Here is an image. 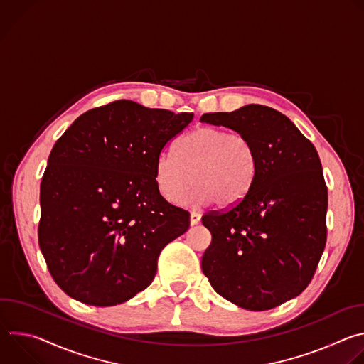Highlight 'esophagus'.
<instances>
[{
	"instance_id": "1",
	"label": "esophagus",
	"mask_w": 364,
	"mask_h": 364,
	"mask_svg": "<svg viewBox=\"0 0 364 364\" xmlns=\"http://www.w3.org/2000/svg\"><path fill=\"white\" fill-rule=\"evenodd\" d=\"M200 219H201V215H200L198 212L193 210V212L190 213V223H191V225H197V223L200 222Z\"/></svg>"
}]
</instances>
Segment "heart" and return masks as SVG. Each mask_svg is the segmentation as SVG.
<instances>
[{"instance_id": "obj_1", "label": "heart", "mask_w": 364, "mask_h": 364, "mask_svg": "<svg viewBox=\"0 0 364 364\" xmlns=\"http://www.w3.org/2000/svg\"><path fill=\"white\" fill-rule=\"evenodd\" d=\"M257 168V151L246 135L205 125L186 134L176 152L159 155L155 183L163 197L173 203L183 200L194 183L198 203L215 201L228 209L247 196Z\"/></svg>"}]
</instances>
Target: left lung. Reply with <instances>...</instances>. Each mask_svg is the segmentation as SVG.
<instances>
[{
	"mask_svg": "<svg viewBox=\"0 0 364 364\" xmlns=\"http://www.w3.org/2000/svg\"><path fill=\"white\" fill-rule=\"evenodd\" d=\"M200 121L246 135L259 159L247 196L201 218L212 233L203 274L219 295L242 308H275L308 287L326 247L328 193L318 152L269 107L204 114Z\"/></svg>",
	"mask_w": 364,
	"mask_h": 364,
	"instance_id": "1",
	"label": "left lung"
}]
</instances>
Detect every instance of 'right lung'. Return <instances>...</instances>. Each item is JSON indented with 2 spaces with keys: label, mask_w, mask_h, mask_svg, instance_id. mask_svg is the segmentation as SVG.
Returning <instances> with one entry per match:
<instances>
[{
  "label": "right lung",
  "mask_w": 364,
  "mask_h": 364,
  "mask_svg": "<svg viewBox=\"0 0 364 364\" xmlns=\"http://www.w3.org/2000/svg\"><path fill=\"white\" fill-rule=\"evenodd\" d=\"M193 118L121 99L56 141L40 184L38 245L69 296L111 306L152 282L161 250L190 228V213L160 194L155 163Z\"/></svg>",
  "instance_id": "1"
}]
</instances>
